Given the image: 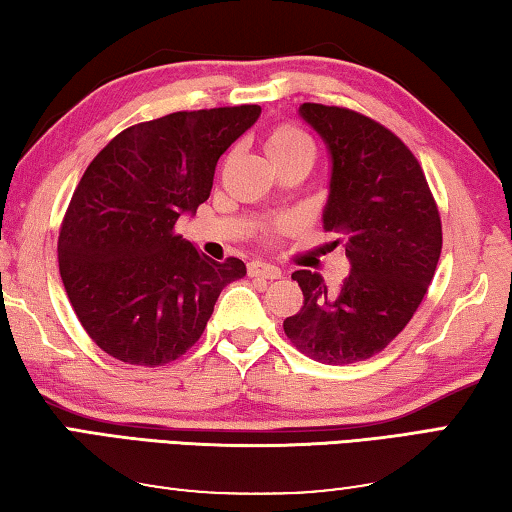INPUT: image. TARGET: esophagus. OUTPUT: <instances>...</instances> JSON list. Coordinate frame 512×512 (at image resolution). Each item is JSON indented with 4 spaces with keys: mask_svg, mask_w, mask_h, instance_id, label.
I'll return each instance as SVG.
<instances>
[{
    "mask_svg": "<svg viewBox=\"0 0 512 512\" xmlns=\"http://www.w3.org/2000/svg\"><path fill=\"white\" fill-rule=\"evenodd\" d=\"M249 276H261V279H279L281 276V270L276 265H270V263H263V261H254L249 263Z\"/></svg>",
    "mask_w": 512,
    "mask_h": 512,
    "instance_id": "1",
    "label": "esophagus"
}]
</instances>
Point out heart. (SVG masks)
Listing matches in <instances>:
<instances>
[{"label":"heart","mask_w":512,"mask_h":512,"mask_svg":"<svg viewBox=\"0 0 512 512\" xmlns=\"http://www.w3.org/2000/svg\"><path fill=\"white\" fill-rule=\"evenodd\" d=\"M263 149L267 161L272 167H283L290 163H311L315 161V142L304 129L295 124H279L272 131H267L263 140Z\"/></svg>","instance_id":"obj_1"}]
</instances>
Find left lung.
<instances>
[{"label":"left lung","mask_w":512,"mask_h":512,"mask_svg":"<svg viewBox=\"0 0 512 512\" xmlns=\"http://www.w3.org/2000/svg\"><path fill=\"white\" fill-rule=\"evenodd\" d=\"M299 115L329 149L322 220L351 272L335 290L317 272L292 274L304 306L283 331L317 363L349 365L388 347L422 304L442 249L440 213L417 158L383 124L324 104H301Z\"/></svg>","instance_id":"obj_1"}]
</instances>
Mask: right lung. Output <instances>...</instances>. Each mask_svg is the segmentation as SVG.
I'll use <instances>...</instances> for the list:
<instances>
[{"mask_svg":"<svg viewBox=\"0 0 512 512\" xmlns=\"http://www.w3.org/2000/svg\"><path fill=\"white\" fill-rule=\"evenodd\" d=\"M258 115L242 104L133 124L83 172L58 233V270L108 356L172 363L201 338L224 286L247 274L240 258L211 261L174 224L208 199L217 161Z\"/></svg>","mask_w":512,"mask_h":512,"instance_id":"1","label":"right lung"}]
</instances>
